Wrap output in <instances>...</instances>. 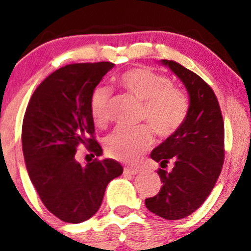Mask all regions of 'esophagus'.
<instances>
[{"instance_id":"esophagus-1","label":"esophagus","mask_w":251,"mask_h":251,"mask_svg":"<svg viewBox=\"0 0 251 251\" xmlns=\"http://www.w3.org/2000/svg\"><path fill=\"white\" fill-rule=\"evenodd\" d=\"M140 170L138 168H132V167H125L124 168V174H128V175H136L138 174Z\"/></svg>"}]
</instances>
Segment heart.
Instances as JSON below:
<instances>
[{
  "label": "heart",
  "instance_id": "heart-1",
  "mask_svg": "<svg viewBox=\"0 0 251 251\" xmlns=\"http://www.w3.org/2000/svg\"><path fill=\"white\" fill-rule=\"evenodd\" d=\"M120 87L142 102L140 120L162 138L173 136L184 124L189 112V99L180 88L173 87L169 77L149 68H134L118 79ZM112 92L98 84L89 99V109L95 124L106 126L111 119ZM152 132L147 125L134 128L119 127L104 142L107 155L125 163L136 164L151 148Z\"/></svg>",
  "mask_w": 251,
  "mask_h": 251
}]
</instances>
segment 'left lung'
I'll list each match as a JSON object with an SVG mask.
<instances>
[{
  "mask_svg": "<svg viewBox=\"0 0 251 251\" xmlns=\"http://www.w3.org/2000/svg\"><path fill=\"white\" fill-rule=\"evenodd\" d=\"M188 90V117L176 133L153 149L158 162L161 191L145 199L148 210L168 220L182 219L197 211L218 180L225 158L224 120L213 89L200 76L175 60H162ZM172 161L170 172L164 169Z\"/></svg>",
  "mask_w": 251,
  "mask_h": 251,
  "instance_id": "obj_1",
  "label": "left lung"
}]
</instances>
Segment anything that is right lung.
<instances>
[{
	"instance_id": "obj_1",
	"label": "right lung",
	"mask_w": 251,
	"mask_h": 251,
	"mask_svg": "<svg viewBox=\"0 0 251 251\" xmlns=\"http://www.w3.org/2000/svg\"><path fill=\"white\" fill-rule=\"evenodd\" d=\"M114 67L112 62L75 63L46 77L31 96L23 123V151L27 172L45 207L65 223L92 218L106 187L123 174L114 159L82 167L76 150L84 145L100 156L89 99L93 89Z\"/></svg>"
}]
</instances>
